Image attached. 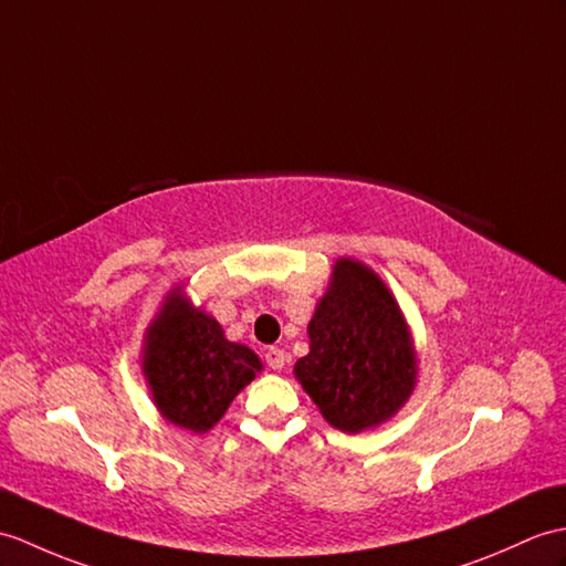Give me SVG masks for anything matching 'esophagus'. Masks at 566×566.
Segmentation results:
<instances>
[{"mask_svg": "<svg viewBox=\"0 0 566 566\" xmlns=\"http://www.w3.org/2000/svg\"><path fill=\"white\" fill-rule=\"evenodd\" d=\"M265 361H268L270 369L282 371L284 364H286V354H284V349H280V347H268V349H265Z\"/></svg>", "mask_w": 566, "mask_h": 566, "instance_id": "34e87169", "label": "esophagus"}]
</instances>
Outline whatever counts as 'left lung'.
<instances>
[{
    "instance_id": "obj_1",
    "label": "left lung",
    "mask_w": 566,
    "mask_h": 566,
    "mask_svg": "<svg viewBox=\"0 0 566 566\" xmlns=\"http://www.w3.org/2000/svg\"><path fill=\"white\" fill-rule=\"evenodd\" d=\"M296 380L327 424L359 433L384 424L412 396L417 354L396 296L364 262L339 258L308 323Z\"/></svg>"
}]
</instances>
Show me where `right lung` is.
Listing matches in <instances>:
<instances>
[{"label":"right lung","mask_w":566,"mask_h":566,"mask_svg":"<svg viewBox=\"0 0 566 566\" xmlns=\"http://www.w3.org/2000/svg\"><path fill=\"white\" fill-rule=\"evenodd\" d=\"M142 371L154 405L170 424L205 433L262 364L253 349L229 343L221 325L176 286L144 337Z\"/></svg>","instance_id":"add662e5"}]
</instances>
